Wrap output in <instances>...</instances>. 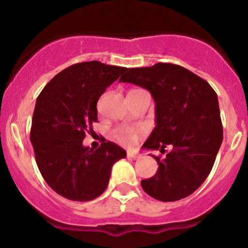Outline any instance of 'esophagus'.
Listing matches in <instances>:
<instances>
[{
    "mask_svg": "<svg viewBox=\"0 0 248 248\" xmlns=\"http://www.w3.org/2000/svg\"><path fill=\"white\" fill-rule=\"evenodd\" d=\"M127 157L135 160V158H139V155L136 153H134V152H127Z\"/></svg>",
    "mask_w": 248,
    "mask_h": 248,
    "instance_id": "1",
    "label": "esophagus"
}]
</instances>
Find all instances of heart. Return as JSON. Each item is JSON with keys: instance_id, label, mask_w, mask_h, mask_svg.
I'll use <instances>...</instances> for the list:
<instances>
[{"instance_id": "obj_1", "label": "heart", "mask_w": 248, "mask_h": 248, "mask_svg": "<svg viewBox=\"0 0 248 248\" xmlns=\"http://www.w3.org/2000/svg\"><path fill=\"white\" fill-rule=\"evenodd\" d=\"M141 134V129L133 127H119L113 133L114 139L124 146H133Z\"/></svg>"}]
</instances>
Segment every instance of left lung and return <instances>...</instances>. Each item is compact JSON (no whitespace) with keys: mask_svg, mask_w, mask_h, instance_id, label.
Instances as JSON below:
<instances>
[{"mask_svg":"<svg viewBox=\"0 0 248 248\" xmlns=\"http://www.w3.org/2000/svg\"><path fill=\"white\" fill-rule=\"evenodd\" d=\"M119 81L146 88L155 101L156 126L142 148L172 147L163 160L154 156L157 172L142 179L143 190L161 202L190 196L209 176L223 142L217 93L201 77L169 62L128 69Z\"/></svg>","mask_w":248,"mask_h":248,"instance_id":"1","label":"left lung"}]
</instances>
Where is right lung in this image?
Returning a JSON list of instances; mask_svg holds the SVG:
<instances>
[{"label":"right lung","mask_w":248,"mask_h":248,"mask_svg":"<svg viewBox=\"0 0 248 248\" xmlns=\"http://www.w3.org/2000/svg\"><path fill=\"white\" fill-rule=\"evenodd\" d=\"M126 71L96 61L78 62L53 77L37 98L30 132L36 163L62 197L76 202L99 197L113 164L126 157L114 142L102 141L96 150L82 144L98 121L99 98Z\"/></svg>","instance_id":"1"}]
</instances>
